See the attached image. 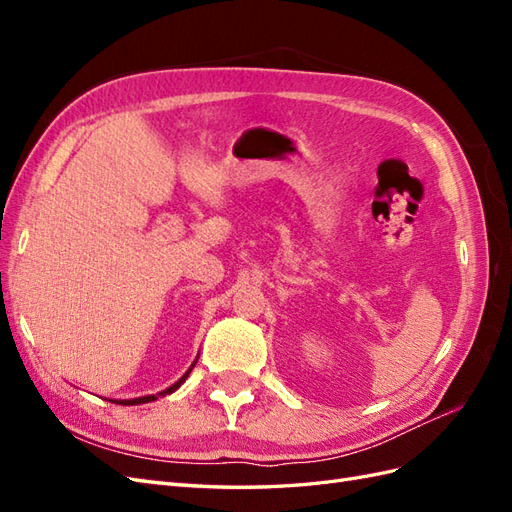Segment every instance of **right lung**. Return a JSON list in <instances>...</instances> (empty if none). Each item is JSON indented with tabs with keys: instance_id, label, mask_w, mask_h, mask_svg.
<instances>
[{
	"instance_id": "1",
	"label": "right lung",
	"mask_w": 512,
	"mask_h": 512,
	"mask_svg": "<svg viewBox=\"0 0 512 512\" xmlns=\"http://www.w3.org/2000/svg\"><path fill=\"white\" fill-rule=\"evenodd\" d=\"M196 365V361L192 363V367ZM192 367L185 371V374L173 384V386H168L166 391H162V393H158V395H145V397H136V399H108V401H113V404H121V406H138V404H149V401H153V399H158V397H164V395H170V393H175L179 386L188 380V376H190V371H192Z\"/></svg>"
}]
</instances>
